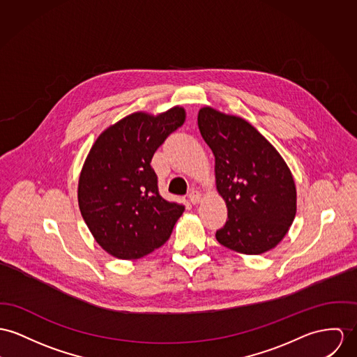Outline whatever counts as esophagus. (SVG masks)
I'll use <instances>...</instances> for the list:
<instances>
[{
  "label": "esophagus",
  "instance_id": "34e87169",
  "mask_svg": "<svg viewBox=\"0 0 357 357\" xmlns=\"http://www.w3.org/2000/svg\"><path fill=\"white\" fill-rule=\"evenodd\" d=\"M201 192H197V190H192L190 194H189V199H190V202H192V205H195V204H198L199 201H201Z\"/></svg>",
  "mask_w": 357,
  "mask_h": 357
}]
</instances>
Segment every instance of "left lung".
Masks as SVG:
<instances>
[{"label": "left lung", "instance_id": "obj_1", "mask_svg": "<svg viewBox=\"0 0 357 357\" xmlns=\"http://www.w3.org/2000/svg\"><path fill=\"white\" fill-rule=\"evenodd\" d=\"M198 128L215 155L216 186L228 209L216 239L248 255L272 250L296 215V188L288 165L243 118L204 107Z\"/></svg>", "mask_w": 357, "mask_h": 357}]
</instances>
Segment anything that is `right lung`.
<instances>
[{"label":"right lung","mask_w":357,"mask_h":357,"mask_svg":"<svg viewBox=\"0 0 357 357\" xmlns=\"http://www.w3.org/2000/svg\"><path fill=\"white\" fill-rule=\"evenodd\" d=\"M185 116L179 106L156 116L135 112L92 145L79 179V206L95 241L111 255L137 259L152 252L182 216V204L159 194L151 160Z\"/></svg>","instance_id":"1"}]
</instances>
